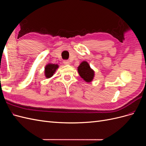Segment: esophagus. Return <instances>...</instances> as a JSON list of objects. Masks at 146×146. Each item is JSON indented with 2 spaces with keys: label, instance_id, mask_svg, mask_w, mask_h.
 Listing matches in <instances>:
<instances>
[{
  "label": "esophagus",
  "instance_id": "esophagus-1",
  "mask_svg": "<svg viewBox=\"0 0 146 146\" xmlns=\"http://www.w3.org/2000/svg\"><path fill=\"white\" fill-rule=\"evenodd\" d=\"M63 63L66 65H69V64H70V61L68 60H64L63 61Z\"/></svg>",
  "mask_w": 146,
  "mask_h": 146
}]
</instances>
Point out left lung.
<instances>
[{
    "mask_svg": "<svg viewBox=\"0 0 146 146\" xmlns=\"http://www.w3.org/2000/svg\"><path fill=\"white\" fill-rule=\"evenodd\" d=\"M78 72L86 82H91L94 77V71L87 61H82L78 67Z\"/></svg>",
    "mask_w": 146,
    "mask_h": 146,
    "instance_id": "8db88e82",
    "label": "left lung"
}]
</instances>
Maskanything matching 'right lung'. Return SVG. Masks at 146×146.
<instances>
[{
	"mask_svg": "<svg viewBox=\"0 0 146 146\" xmlns=\"http://www.w3.org/2000/svg\"><path fill=\"white\" fill-rule=\"evenodd\" d=\"M58 65L55 64H52L48 63L45 66V70H44V74L45 76L47 78H50L54 76V74H55L56 69L58 68Z\"/></svg>",
	"mask_w": 146,
	"mask_h": 146,
	"instance_id": "1",
	"label": "right lung"
}]
</instances>
